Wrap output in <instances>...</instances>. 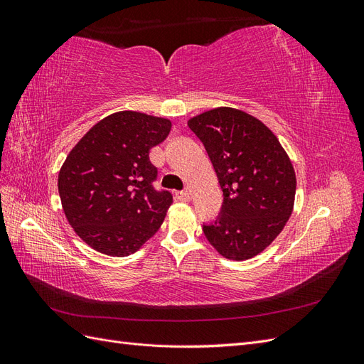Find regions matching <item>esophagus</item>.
Returning <instances> with one entry per match:
<instances>
[{"mask_svg": "<svg viewBox=\"0 0 364 364\" xmlns=\"http://www.w3.org/2000/svg\"><path fill=\"white\" fill-rule=\"evenodd\" d=\"M176 199L181 202H190L191 200V193L188 191H176Z\"/></svg>", "mask_w": 364, "mask_h": 364, "instance_id": "1", "label": "esophagus"}]
</instances>
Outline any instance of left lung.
<instances>
[{"label": "left lung", "instance_id": "1", "mask_svg": "<svg viewBox=\"0 0 364 364\" xmlns=\"http://www.w3.org/2000/svg\"><path fill=\"white\" fill-rule=\"evenodd\" d=\"M208 151L223 190L215 223L203 226L220 255L245 261L267 249L287 225L296 173L273 132L253 115L220 106L188 119Z\"/></svg>", "mask_w": 364, "mask_h": 364}]
</instances>
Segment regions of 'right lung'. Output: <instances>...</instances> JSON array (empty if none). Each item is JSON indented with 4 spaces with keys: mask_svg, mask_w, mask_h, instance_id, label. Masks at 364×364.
<instances>
[{
    "mask_svg": "<svg viewBox=\"0 0 364 364\" xmlns=\"http://www.w3.org/2000/svg\"><path fill=\"white\" fill-rule=\"evenodd\" d=\"M168 118L119 111L98 121L62 164L58 188L65 217L87 246L127 257L158 232L173 203L151 186L150 149L168 136Z\"/></svg>",
    "mask_w": 364,
    "mask_h": 364,
    "instance_id": "right-lung-1",
    "label": "right lung"
}]
</instances>
